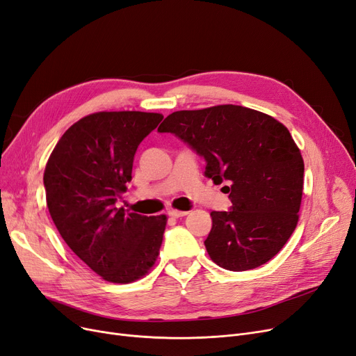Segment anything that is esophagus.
<instances>
[{
	"label": "esophagus",
	"mask_w": 356,
	"mask_h": 356,
	"mask_svg": "<svg viewBox=\"0 0 356 356\" xmlns=\"http://www.w3.org/2000/svg\"><path fill=\"white\" fill-rule=\"evenodd\" d=\"M168 215L170 216V218H182V216H187L188 215V211H182V210H177V209H170L169 211H168Z\"/></svg>",
	"instance_id": "esophagus-1"
}]
</instances>
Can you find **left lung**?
I'll return each mask as SVG.
<instances>
[{"label": "left lung", "mask_w": 356, "mask_h": 356, "mask_svg": "<svg viewBox=\"0 0 356 356\" xmlns=\"http://www.w3.org/2000/svg\"><path fill=\"white\" fill-rule=\"evenodd\" d=\"M206 161L204 175L232 203L211 211L204 241L210 259L231 272L267 263L286 244L298 223L304 161L285 125L238 105L177 111L159 125Z\"/></svg>", "instance_id": "obj_1"}]
</instances>
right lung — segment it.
Here are the masks:
<instances>
[{"mask_svg": "<svg viewBox=\"0 0 356 356\" xmlns=\"http://www.w3.org/2000/svg\"><path fill=\"white\" fill-rule=\"evenodd\" d=\"M163 120L161 113L96 112L63 134L44 174L47 204L65 244L112 283L143 277L159 255L166 216L117 209L131 181L138 145Z\"/></svg>", "mask_w": 356, "mask_h": 356, "instance_id": "1", "label": "right lung"}]
</instances>
